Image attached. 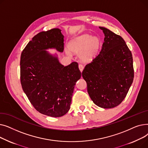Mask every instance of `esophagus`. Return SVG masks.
Segmentation results:
<instances>
[{
  "mask_svg": "<svg viewBox=\"0 0 148 148\" xmlns=\"http://www.w3.org/2000/svg\"><path fill=\"white\" fill-rule=\"evenodd\" d=\"M79 69L80 70V71L82 72L83 70V68H84L82 64H79Z\"/></svg>",
  "mask_w": 148,
  "mask_h": 148,
  "instance_id": "34e87169",
  "label": "esophagus"
}]
</instances>
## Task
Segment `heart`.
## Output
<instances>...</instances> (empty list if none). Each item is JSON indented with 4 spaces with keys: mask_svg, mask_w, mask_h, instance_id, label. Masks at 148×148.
I'll list each match as a JSON object with an SVG mask.
<instances>
[{
    "mask_svg": "<svg viewBox=\"0 0 148 148\" xmlns=\"http://www.w3.org/2000/svg\"><path fill=\"white\" fill-rule=\"evenodd\" d=\"M101 44L99 38L92 36L89 34H83L77 36L70 40L69 48L74 53H79V57L81 61L88 62L92 60L97 54ZM69 49H66V53L71 56Z\"/></svg>",
    "mask_w": 148,
    "mask_h": 148,
    "instance_id": "1",
    "label": "heart"
}]
</instances>
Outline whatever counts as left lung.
Here are the masks:
<instances>
[{
	"mask_svg": "<svg viewBox=\"0 0 148 148\" xmlns=\"http://www.w3.org/2000/svg\"><path fill=\"white\" fill-rule=\"evenodd\" d=\"M99 27L104 34V41L99 53L84 67L82 77L94 104L111 108L122 102L133 83V60L121 36L107 28Z\"/></svg>",
	"mask_w": 148,
	"mask_h": 148,
	"instance_id": "1",
	"label": "left lung"
}]
</instances>
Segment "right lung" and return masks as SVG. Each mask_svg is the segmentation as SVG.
Instances as JSON below:
<instances>
[{
  "mask_svg": "<svg viewBox=\"0 0 148 148\" xmlns=\"http://www.w3.org/2000/svg\"><path fill=\"white\" fill-rule=\"evenodd\" d=\"M64 37L58 28L40 32L21 54L23 90L38 112L51 117H60L69 111L75 83L81 77L77 62L64 66L47 51L63 52Z\"/></svg>",
  "mask_w": 148,
  "mask_h": 148,
  "instance_id": "1",
  "label": "right lung"
}]
</instances>
